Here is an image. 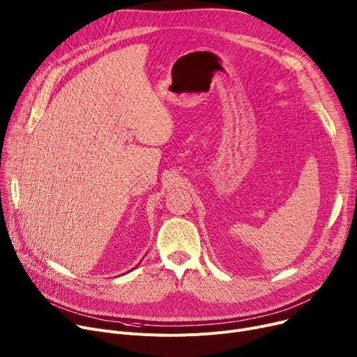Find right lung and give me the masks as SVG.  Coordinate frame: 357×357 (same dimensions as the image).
<instances>
[{"mask_svg":"<svg viewBox=\"0 0 357 357\" xmlns=\"http://www.w3.org/2000/svg\"><path fill=\"white\" fill-rule=\"evenodd\" d=\"M139 264H140V263H139ZM139 264H137V266H139ZM137 266H136V267H137Z\"/></svg>","mask_w":357,"mask_h":357,"instance_id":"add662e5","label":"right lung"}]
</instances>
